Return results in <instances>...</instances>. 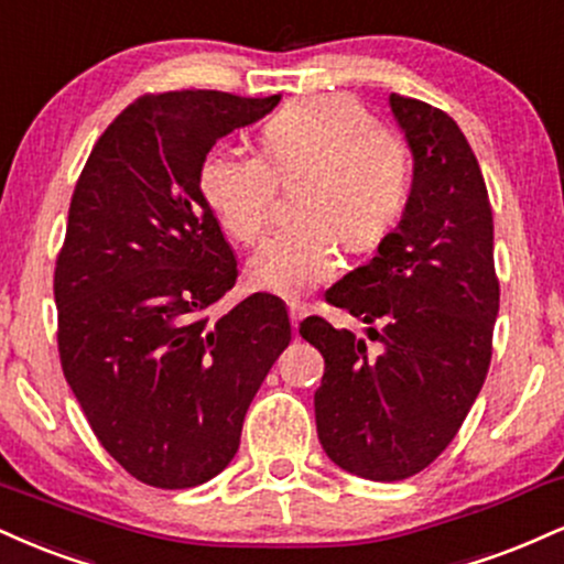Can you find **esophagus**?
<instances>
[{
    "label": "esophagus",
    "mask_w": 564,
    "mask_h": 564,
    "mask_svg": "<svg viewBox=\"0 0 564 564\" xmlns=\"http://www.w3.org/2000/svg\"><path fill=\"white\" fill-rule=\"evenodd\" d=\"M289 317H291V325H294V330H296V328H300V323L304 321V317H307V307H304L302 302L291 300L289 302Z\"/></svg>",
    "instance_id": "1"
}]
</instances>
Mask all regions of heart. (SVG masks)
<instances>
[{
  "mask_svg": "<svg viewBox=\"0 0 564 564\" xmlns=\"http://www.w3.org/2000/svg\"><path fill=\"white\" fill-rule=\"evenodd\" d=\"M300 174V217L273 230L247 268L254 289L283 296L334 275L341 241L368 252L389 236L410 202L412 154L357 99L317 94L289 101L262 126L260 154H209L199 188L223 230L249 247L268 226L278 183Z\"/></svg>",
  "mask_w": 564,
  "mask_h": 564,
  "instance_id": "b5f03b06",
  "label": "heart"
}]
</instances>
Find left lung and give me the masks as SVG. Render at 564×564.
I'll return each instance as SVG.
<instances>
[{
  "label": "left lung",
  "mask_w": 564,
  "mask_h": 564,
  "mask_svg": "<svg viewBox=\"0 0 564 564\" xmlns=\"http://www.w3.org/2000/svg\"><path fill=\"white\" fill-rule=\"evenodd\" d=\"M415 158L402 223L325 302L370 323L368 336L312 315L302 338L321 351L315 423L325 454L368 480H404L438 457L491 365L499 278L494 217L478 160L438 107L391 94ZM381 322L383 329H372Z\"/></svg>",
  "instance_id": "1"
}]
</instances>
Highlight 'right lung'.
I'll list each match as a JSON object with an SVG mask.
<instances>
[{
    "label": "right lung",
    "instance_id": "1",
    "mask_svg": "<svg viewBox=\"0 0 564 564\" xmlns=\"http://www.w3.org/2000/svg\"><path fill=\"white\" fill-rule=\"evenodd\" d=\"M278 101L144 94L99 135L73 192L54 268L59 362L94 436L147 486L215 478L291 341L273 294L209 317L239 268L199 188L215 141Z\"/></svg>",
    "mask_w": 564,
    "mask_h": 564
}]
</instances>
